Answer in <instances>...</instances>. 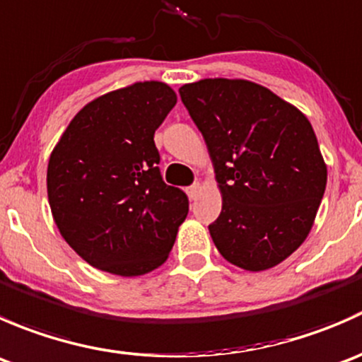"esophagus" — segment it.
I'll return each mask as SVG.
<instances>
[{
	"instance_id": "esophagus-1",
	"label": "esophagus",
	"mask_w": 362,
	"mask_h": 362,
	"mask_svg": "<svg viewBox=\"0 0 362 362\" xmlns=\"http://www.w3.org/2000/svg\"><path fill=\"white\" fill-rule=\"evenodd\" d=\"M199 191H202V184H199V182H194L191 187H187V196L191 199H196V198H198Z\"/></svg>"
}]
</instances>
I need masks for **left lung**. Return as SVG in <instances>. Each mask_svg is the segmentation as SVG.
<instances>
[{
    "instance_id": "left-lung-1",
    "label": "left lung",
    "mask_w": 362,
    "mask_h": 362,
    "mask_svg": "<svg viewBox=\"0 0 362 362\" xmlns=\"http://www.w3.org/2000/svg\"><path fill=\"white\" fill-rule=\"evenodd\" d=\"M202 131L222 194L208 226L222 257L247 272L280 264L312 229L327 166L305 113L243 78H204L180 87Z\"/></svg>"
}]
</instances>
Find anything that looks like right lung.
Instances as JSON below:
<instances>
[{"instance_id":"obj_1","label":"right lung","mask_w":362,"mask_h":362,"mask_svg":"<svg viewBox=\"0 0 362 362\" xmlns=\"http://www.w3.org/2000/svg\"><path fill=\"white\" fill-rule=\"evenodd\" d=\"M177 103L164 82H136L87 103L68 124L47 168L54 222L83 261L138 276L170 255L189 211L163 182L156 129Z\"/></svg>"}]
</instances>
